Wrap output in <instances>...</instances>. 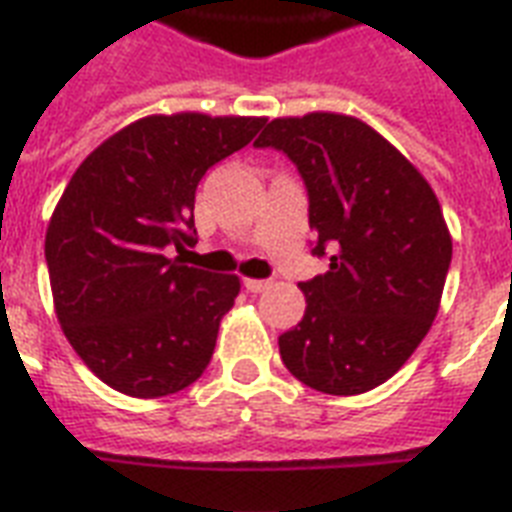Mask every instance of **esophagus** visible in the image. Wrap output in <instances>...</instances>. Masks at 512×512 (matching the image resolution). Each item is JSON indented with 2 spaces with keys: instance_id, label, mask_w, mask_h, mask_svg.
<instances>
[{
  "instance_id": "esophagus-1",
  "label": "esophagus",
  "mask_w": 512,
  "mask_h": 512,
  "mask_svg": "<svg viewBox=\"0 0 512 512\" xmlns=\"http://www.w3.org/2000/svg\"><path fill=\"white\" fill-rule=\"evenodd\" d=\"M244 287H247L249 292H265V289L271 287V281H268V279H247V281H244Z\"/></svg>"
}]
</instances>
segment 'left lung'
<instances>
[{
  "label": "left lung",
  "instance_id": "8db88e82",
  "mask_svg": "<svg viewBox=\"0 0 512 512\" xmlns=\"http://www.w3.org/2000/svg\"><path fill=\"white\" fill-rule=\"evenodd\" d=\"M295 164L308 191L313 255L329 271L300 281L305 316L279 337L297 380L329 396L377 388L436 319L452 236L428 180L353 116L273 119L255 140Z\"/></svg>",
  "mask_w": 512,
  "mask_h": 512
}]
</instances>
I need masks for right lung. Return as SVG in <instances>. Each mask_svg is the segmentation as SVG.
Instances as JSON below:
<instances>
[{"label": "right lung", "mask_w": 512, "mask_h": 512, "mask_svg": "<svg viewBox=\"0 0 512 512\" xmlns=\"http://www.w3.org/2000/svg\"><path fill=\"white\" fill-rule=\"evenodd\" d=\"M255 116H146L92 151L44 239L55 313L100 380L135 398L170 396L207 369L239 276L185 265L193 201L209 167L255 138Z\"/></svg>", "instance_id": "right-lung-1"}]
</instances>
